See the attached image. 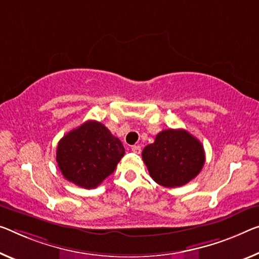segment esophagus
I'll return each instance as SVG.
<instances>
[{
  "label": "esophagus",
  "instance_id": "1",
  "mask_svg": "<svg viewBox=\"0 0 259 259\" xmlns=\"http://www.w3.org/2000/svg\"><path fill=\"white\" fill-rule=\"evenodd\" d=\"M132 152L135 153V154H140L141 153V147L139 145H135V146H132Z\"/></svg>",
  "mask_w": 259,
  "mask_h": 259
}]
</instances>
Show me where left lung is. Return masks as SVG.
Listing matches in <instances>:
<instances>
[{"label":"left lung","mask_w":259,"mask_h":259,"mask_svg":"<svg viewBox=\"0 0 259 259\" xmlns=\"http://www.w3.org/2000/svg\"><path fill=\"white\" fill-rule=\"evenodd\" d=\"M150 177L165 188H178L192 181L205 163L201 142L185 130H164L142 150Z\"/></svg>","instance_id":"left-lung-1"}]
</instances>
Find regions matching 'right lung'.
Returning <instances> with one entry per match:
<instances>
[{"label": "right lung", "mask_w": 259, "mask_h": 259, "mask_svg": "<svg viewBox=\"0 0 259 259\" xmlns=\"http://www.w3.org/2000/svg\"><path fill=\"white\" fill-rule=\"evenodd\" d=\"M124 154L121 141L102 122L88 120L59 141L57 162L67 181L95 189L113 172Z\"/></svg>", "instance_id": "add662e5"}]
</instances>
